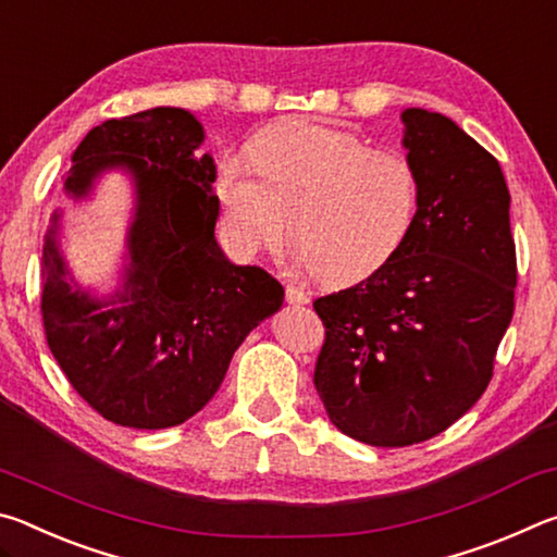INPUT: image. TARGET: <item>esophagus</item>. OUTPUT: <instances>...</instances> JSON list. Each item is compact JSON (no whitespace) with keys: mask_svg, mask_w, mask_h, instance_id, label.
<instances>
[{"mask_svg":"<svg viewBox=\"0 0 557 557\" xmlns=\"http://www.w3.org/2000/svg\"><path fill=\"white\" fill-rule=\"evenodd\" d=\"M285 297H287L289 305H309L307 292H301V289H299V287H295V285H287V289H285Z\"/></svg>","mask_w":557,"mask_h":557,"instance_id":"1","label":"esophagus"}]
</instances>
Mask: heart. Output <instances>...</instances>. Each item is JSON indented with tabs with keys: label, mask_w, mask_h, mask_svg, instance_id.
I'll use <instances>...</instances> for the list:
<instances>
[{
	"label": "heart",
	"mask_w": 557,
	"mask_h": 557,
	"mask_svg": "<svg viewBox=\"0 0 557 557\" xmlns=\"http://www.w3.org/2000/svg\"><path fill=\"white\" fill-rule=\"evenodd\" d=\"M248 159L252 169L225 157L215 172L225 233L240 256L275 248L289 228L299 265L326 285H351L408 240L420 182L403 154L369 149L344 129L285 122L252 137Z\"/></svg>",
	"instance_id": "b5f03b06"
}]
</instances>
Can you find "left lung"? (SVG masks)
<instances>
[{"label":"left lung","mask_w":557,"mask_h":557,"mask_svg":"<svg viewBox=\"0 0 557 557\" xmlns=\"http://www.w3.org/2000/svg\"><path fill=\"white\" fill-rule=\"evenodd\" d=\"M420 182L412 231L391 262L319 297L314 385L329 420L373 447L445 432L486 391L513 317L516 245L502 166L455 120L403 110Z\"/></svg>","instance_id":"8db88e82"}]
</instances>
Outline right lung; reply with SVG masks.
I'll return each instance as SVG.
<instances>
[{
  "mask_svg": "<svg viewBox=\"0 0 557 557\" xmlns=\"http://www.w3.org/2000/svg\"><path fill=\"white\" fill-rule=\"evenodd\" d=\"M184 108H152L92 127L71 157L63 191L92 196L108 172L129 176L135 209L120 285L81 287L51 213L41 256L46 342L65 379L122 428L182 425L221 388L245 336L280 312L285 289L256 265H235L215 240V162Z\"/></svg>",
  "mask_w": 557,
  "mask_h": 557,
  "instance_id": "1",
  "label": "right lung"
}]
</instances>
